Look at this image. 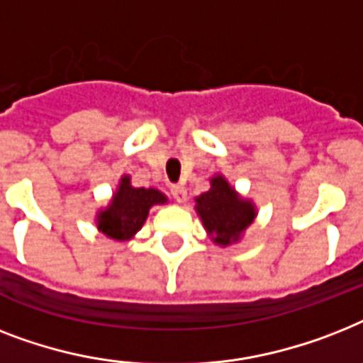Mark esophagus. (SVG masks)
Wrapping results in <instances>:
<instances>
[{"mask_svg": "<svg viewBox=\"0 0 363 363\" xmlns=\"http://www.w3.org/2000/svg\"><path fill=\"white\" fill-rule=\"evenodd\" d=\"M172 196L177 203H184L186 201V188L181 186V184H173Z\"/></svg>", "mask_w": 363, "mask_h": 363, "instance_id": "esophagus-1", "label": "esophagus"}]
</instances>
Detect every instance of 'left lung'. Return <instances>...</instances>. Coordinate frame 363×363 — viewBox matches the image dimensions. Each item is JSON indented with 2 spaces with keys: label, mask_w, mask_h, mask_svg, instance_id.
<instances>
[{
  "label": "left lung",
  "mask_w": 363,
  "mask_h": 363,
  "mask_svg": "<svg viewBox=\"0 0 363 363\" xmlns=\"http://www.w3.org/2000/svg\"><path fill=\"white\" fill-rule=\"evenodd\" d=\"M194 201L208 238L222 248L240 242L246 229L257 218L255 203L240 196L222 173L211 177V188Z\"/></svg>",
  "instance_id": "1"
}]
</instances>
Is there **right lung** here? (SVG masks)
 <instances>
[{"mask_svg": "<svg viewBox=\"0 0 363 363\" xmlns=\"http://www.w3.org/2000/svg\"><path fill=\"white\" fill-rule=\"evenodd\" d=\"M167 196L156 188L132 186L130 175H123L111 194L110 203L99 208L95 225L102 235L117 242L130 240L145 223L149 211L155 205H166Z\"/></svg>", "mask_w": 363, "mask_h": 363, "instance_id": "right-lung-1", "label": "right lung"}]
</instances>
